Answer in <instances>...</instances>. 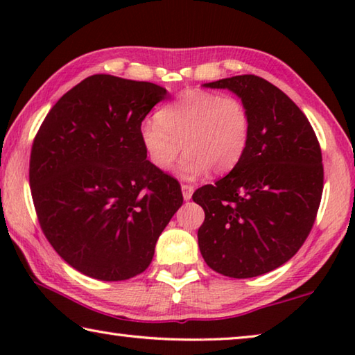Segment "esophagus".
<instances>
[{
    "mask_svg": "<svg viewBox=\"0 0 355 355\" xmlns=\"http://www.w3.org/2000/svg\"><path fill=\"white\" fill-rule=\"evenodd\" d=\"M182 192H183V199L188 202V200H191L192 192H194V188H192L191 184H182Z\"/></svg>",
    "mask_w": 355,
    "mask_h": 355,
    "instance_id": "obj_1",
    "label": "esophagus"
}]
</instances>
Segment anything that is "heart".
<instances>
[{"label":"heart","mask_w":355,"mask_h":355,"mask_svg":"<svg viewBox=\"0 0 355 355\" xmlns=\"http://www.w3.org/2000/svg\"><path fill=\"white\" fill-rule=\"evenodd\" d=\"M139 136L148 159L159 171H171L182 146L178 172L186 180L213 171L218 175L235 169L250 139V116L235 97L186 91L166 105L156 119L141 123Z\"/></svg>","instance_id":"heart-1"}]
</instances>
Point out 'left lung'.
<instances>
[{"label": "left lung", "instance_id": "8db88e82", "mask_svg": "<svg viewBox=\"0 0 355 355\" xmlns=\"http://www.w3.org/2000/svg\"><path fill=\"white\" fill-rule=\"evenodd\" d=\"M203 87L241 98L250 139L235 169L192 196L205 211L199 249L216 272L257 277L286 263L307 239L322 194L321 148L304 112L263 78L239 75Z\"/></svg>", "mask_w": 355, "mask_h": 355}]
</instances>
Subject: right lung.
Returning a JSON list of instances; mask_svg holds the SVG:
<instances>
[{
    "instance_id": "1",
    "label": "right lung",
    "mask_w": 355,
    "mask_h": 355,
    "mask_svg": "<svg viewBox=\"0 0 355 355\" xmlns=\"http://www.w3.org/2000/svg\"><path fill=\"white\" fill-rule=\"evenodd\" d=\"M153 83L94 75L51 107L35 136L29 184L42 230L71 268L127 280L152 263L183 196L147 159L139 128L167 98Z\"/></svg>"
}]
</instances>
